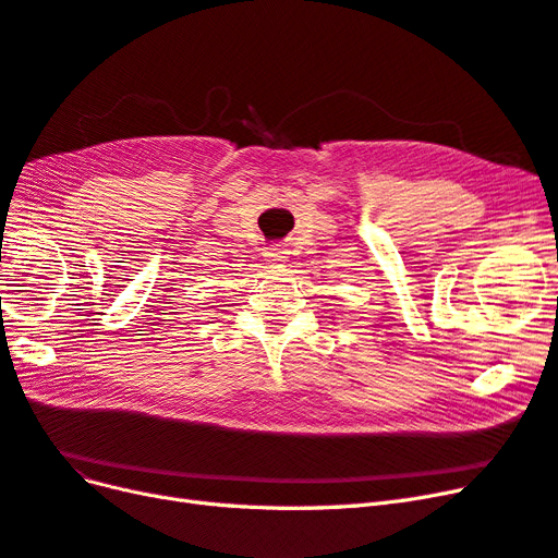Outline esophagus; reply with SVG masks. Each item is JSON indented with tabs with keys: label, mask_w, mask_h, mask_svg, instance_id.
<instances>
[{
	"label": "esophagus",
	"mask_w": 558,
	"mask_h": 558,
	"mask_svg": "<svg viewBox=\"0 0 558 558\" xmlns=\"http://www.w3.org/2000/svg\"><path fill=\"white\" fill-rule=\"evenodd\" d=\"M286 253H289V251L281 248V246H272V248L265 251V258H267L269 263H283L286 258H289V256H286Z\"/></svg>",
	"instance_id": "1"
}]
</instances>
